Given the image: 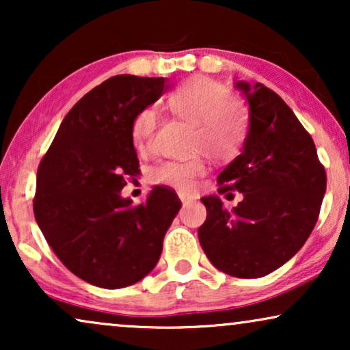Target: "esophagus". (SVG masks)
I'll use <instances>...</instances> for the list:
<instances>
[{"label":"esophagus","instance_id":"esophagus-1","mask_svg":"<svg viewBox=\"0 0 350 350\" xmlns=\"http://www.w3.org/2000/svg\"><path fill=\"white\" fill-rule=\"evenodd\" d=\"M178 198H180V200L183 204H189V202H193V196H189V194H186V193H183V191H178Z\"/></svg>","mask_w":350,"mask_h":350}]
</instances>
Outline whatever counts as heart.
Listing matches in <instances>:
<instances>
[{
    "instance_id": "heart-1",
    "label": "heart",
    "mask_w": 350,
    "mask_h": 350,
    "mask_svg": "<svg viewBox=\"0 0 350 350\" xmlns=\"http://www.w3.org/2000/svg\"><path fill=\"white\" fill-rule=\"evenodd\" d=\"M169 107L176 116L194 122L193 148L215 161H229L239 154L247 138L248 116L242 100L229 92L226 85L207 76H194L176 88L169 97ZM157 126L156 109L146 108L132 122L131 135L138 151L145 150ZM200 159L162 162L152 176L157 183L189 191L196 178L204 175Z\"/></svg>"
}]
</instances>
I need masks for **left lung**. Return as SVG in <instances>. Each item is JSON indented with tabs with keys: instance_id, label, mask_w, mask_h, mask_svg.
I'll return each instance as SVG.
<instances>
[{
	"instance_id": "1",
	"label": "left lung",
	"mask_w": 350,
	"mask_h": 350,
	"mask_svg": "<svg viewBox=\"0 0 350 350\" xmlns=\"http://www.w3.org/2000/svg\"><path fill=\"white\" fill-rule=\"evenodd\" d=\"M248 102L243 151L218 175V193L242 200L232 210L218 196H205L207 219L199 242L217 269L256 279L285 265L317 223L327 189L312 137L291 108L261 83L237 81Z\"/></svg>"
}]
</instances>
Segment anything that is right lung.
Listing matches in <instances>:
<instances>
[{"mask_svg":"<svg viewBox=\"0 0 350 350\" xmlns=\"http://www.w3.org/2000/svg\"><path fill=\"white\" fill-rule=\"evenodd\" d=\"M167 89L165 78L103 81L70 109L38 167V226L66 269L100 288H124L150 274L181 207L164 186L140 205L121 196L140 172L133 119Z\"/></svg>","mask_w":350,"mask_h":350,"instance_id":"obj_1","label":"right lung"}]
</instances>
